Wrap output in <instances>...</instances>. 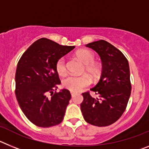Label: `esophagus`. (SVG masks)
Segmentation results:
<instances>
[{
	"mask_svg": "<svg viewBox=\"0 0 149 149\" xmlns=\"http://www.w3.org/2000/svg\"><path fill=\"white\" fill-rule=\"evenodd\" d=\"M71 95H72V97H74V96L75 95V93H73V92H71Z\"/></svg>",
	"mask_w": 149,
	"mask_h": 149,
	"instance_id": "esophagus-1",
	"label": "esophagus"
}]
</instances>
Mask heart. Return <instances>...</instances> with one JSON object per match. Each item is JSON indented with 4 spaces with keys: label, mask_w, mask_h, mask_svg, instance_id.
<instances>
[{
    "label": "heart",
    "mask_w": 149,
    "mask_h": 149,
    "mask_svg": "<svg viewBox=\"0 0 149 149\" xmlns=\"http://www.w3.org/2000/svg\"><path fill=\"white\" fill-rule=\"evenodd\" d=\"M76 56L85 64L84 72H86L93 79L98 78L101 72V67L99 64L95 63V56L92 51L89 50H80L76 53ZM56 71L59 75L64 76L66 74L67 69L66 60L64 57H61L56 62L55 65ZM91 84V79L87 74L83 75H68V77L63 79V86L68 90L77 93L82 90L84 88L87 87Z\"/></svg>",
    "instance_id": "b5f03b06"
}]
</instances>
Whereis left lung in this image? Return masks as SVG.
Segmentation results:
<instances>
[{
	"instance_id": "obj_1",
	"label": "left lung",
	"mask_w": 149,
	"mask_h": 149,
	"mask_svg": "<svg viewBox=\"0 0 149 149\" xmlns=\"http://www.w3.org/2000/svg\"><path fill=\"white\" fill-rule=\"evenodd\" d=\"M86 47L101 56L102 72L99 82L90 89L99 98H93L89 91L82 93L81 112L89 124L98 127L110 125L122 116L131 95L128 61L119 49L105 40L89 43Z\"/></svg>"
}]
</instances>
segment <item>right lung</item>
<instances>
[{"instance_id": "add662e5", "label": "right lung", "mask_w": 149, "mask_h": 149, "mask_svg": "<svg viewBox=\"0 0 149 149\" xmlns=\"http://www.w3.org/2000/svg\"><path fill=\"white\" fill-rule=\"evenodd\" d=\"M74 48L42 38L33 43L18 61L15 96L24 114L38 127H52L63 120L72 96L66 89L56 92L61 82L55 65Z\"/></svg>"}]
</instances>
